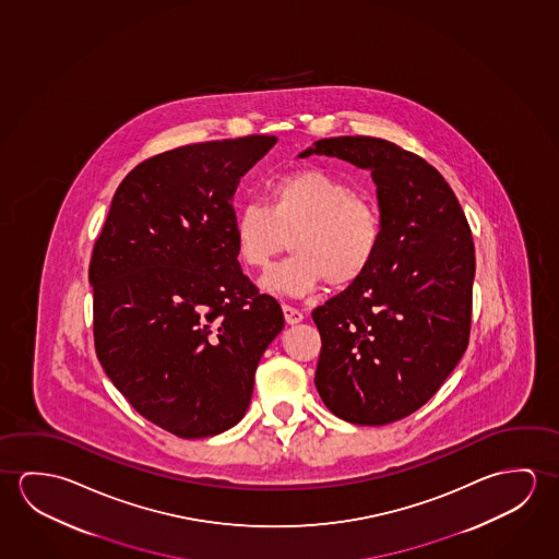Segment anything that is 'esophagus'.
I'll list each match as a JSON object with an SVG mask.
<instances>
[{"label":"esophagus","instance_id":"34e87169","mask_svg":"<svg viewBox=\"0 0 559 559\" xmlns=\"http://www.w3.org/2000/svg\"><path fill=\"white\" fill-rule=\"evenodd\" d=\"M284 317L287 324H299V322H302V319H305L301 310L289 307V305H284Z\"/></svg>","mask_w":559,"mask_h":559}]
</instances>
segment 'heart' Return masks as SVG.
Returning <instances> with one entry per match:
<instances>
[{
    "label": "heart",
    "instance_id": "1",
    "mask_svg": "<svg viewBox=\"0 0 559 559\" xmlns=\"http://www.w3.org/2000/svg\"><path fill=\"white\" fill-rule=\"evenodd\" d=\"M267 205L249 202L233 219V242L245 266L264 267L285 249L293 257L270 270L267 292L305 295L357 284L381 249V212L371 198L326 170L301 169L272 180Z\"/></svg>",
    "mask_w": 559,
    "mask_h": 559
}]
</instances>
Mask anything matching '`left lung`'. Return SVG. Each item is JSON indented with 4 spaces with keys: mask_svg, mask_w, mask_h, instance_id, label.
<instances>
[{
    "mask_svg": "<svg viewBox=\"0 0 559 559\" xmlns=\"http://www.w3.org/2000/svg\"><path fill=\"white\" fill-rule=\"evenodd\" d=\"M312 153L371 170L382 222L369 272L312 310L314 384L334 416L386 426L421 408L468 347L472 230L441 173L396 143L342 135L299 157Z\"/></svg>",
    "mask_w": 559,
    "mask_h": 559,
    "instance_id": "8db88e82",
    "label": "left lung"
}]
</instances>
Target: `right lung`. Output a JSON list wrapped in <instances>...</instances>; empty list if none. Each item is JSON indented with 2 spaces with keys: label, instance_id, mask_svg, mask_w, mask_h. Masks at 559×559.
<instances>
[{
  "label": "right lung",
  "instance_id": "add662e5",
  "mask_svg": "<svg viewBox=\"0 0 559 559\" xmlns=\"http://www.w3.org/2000/svg\"><path fill=\"white\" fill-rule=\"evenodd\" d=\"M275 142L247 135L143 160L93 247L98 361L138 414L182 439L239 424L258 361L284 329L233 242V194Z\"/></svg>",
  "mask_w": 559,
  "mask_h": 559
}]
</instances>
